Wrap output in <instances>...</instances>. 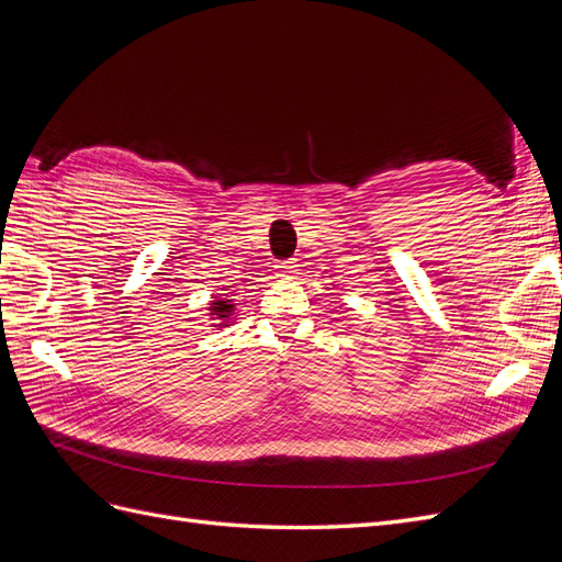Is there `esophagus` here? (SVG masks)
Masks as SVG:
<instances>
[{
  "instance_id": "obj_1",
  "label": "esophagus",
  "mask_w": 562,
  "mask_h": 562,
  "mask_svg": "<svg viewBox=\"0 0 562 562\" xmlns=\"http://www.w3.org/2000/svg\"><path fill=\"white\" fill-rule=\"evenodd\" d=\"M277 277L279 279H293L295 277V265L293 262H277Z\"/></svg>"
}]
</instances>
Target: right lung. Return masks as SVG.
I'll return each mask as SVG.
<instances>
[{"label": "right lung", "mask_w": 562, "mask_h": 562, "mask_svg": "<svg viewBox=\"0 0 562 562\" xmlns=\"http://www.w3.org/2000/svg\"><path fill=\"white\" fill-rule=\"evenodd\" d=\"M234 310L236 304L234 300H227V297H213L211 300V307H209V316L213 321V328L220 330V328H227L232 326L234 321Z\"/></svg>", "instance_id": "right-lung-1"}]
</instances>
